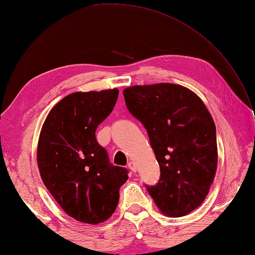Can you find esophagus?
<instances>
[{
    "label": "esophagus",
    "instance_id": "obj_1",
    "mask_svg": "<svg viewBox=\"0 0 255 255\" xmlns=\"http://www.w3.org/2000/svg\"><path fill=\"white\" fill-rule=\"evenodd\" d=\"M128 169H130L131 171H133V172L136 171V166H135V163L133 162V161L128 162Z\"/></svg>",
    "mask_w": 255,
    "mask_h": 255
}]
</instances>
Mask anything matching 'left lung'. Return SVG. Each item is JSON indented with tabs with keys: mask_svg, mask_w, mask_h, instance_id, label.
I'll return each instance as SVG.
<instances>
[{
	"mask_svg": "<svg viewBox=\"0 0 255 255\" xmlns=\"http://www.w3.org/2000/svg\"><path fill=\"white\" fill-rule=\"evenodd\" d=\"M130 113L143 124L160 166V179L145 186L170 217L202 205L217 168L215 123L203 101L175 84L132 86L123 91Z\"/></svg>",
	"mask_w": 255,
	"mask_h": 255,
	"instance_id": "obj_1",
	"label": "left lung"
}]
</instances>
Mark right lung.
<instances>
[{
    "mask_svg": "<svg viewBox=\"0 0 255 255\" xmlns=\"http://www.w3.org/2000/svg\"><path fill=\"white\" fill-rule=\"evenodd\" d=\"M119 89L73 93L49 112L40 132L37 161L49 193L66 214L86 224L112 216L128 169L113 166L96 128L113 111Z\"/></svg>",
    "mask_w": 255,
    "mask_h": 255,
    "instance_id": "obj_1",
    "label": "right lung"
}]
</instances>
